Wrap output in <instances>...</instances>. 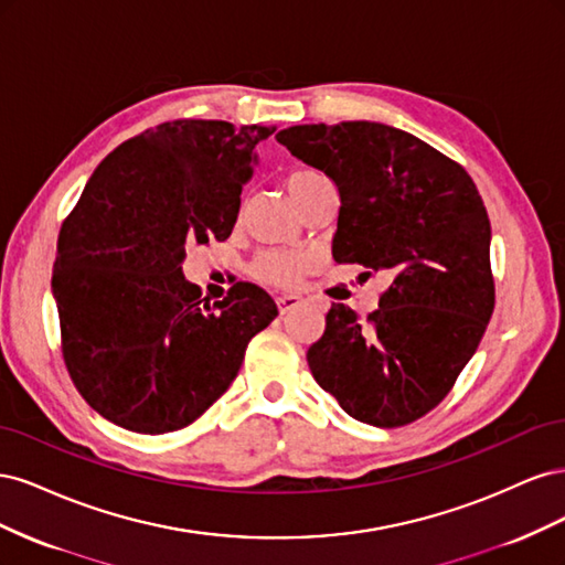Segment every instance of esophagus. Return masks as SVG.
<instances>
[{
  "mask_svg": "<svg viewBox=\"0 0 565 565\" xmlns=\"http://www.w3.org/2000/svg\"><path fill=\"white\" fill-rule=\"evenodd\" d=\"M276 303H278L280 313H287L289 309H297L299 303H303V299L299 295H280V297H276Z\"/></svg>",
  "mask_w": 565,
  "mask_h": 565,
  "instance_id": "obj_1",
  "label": "esophagus"
}]
</instances>
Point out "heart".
<instances>
[{
    "instance_id": "b5f03b06",
    "label": "heart",
    "mask_w": 565,
    "mask_h": 565,
    "mask_svg": "<svg viewBox=\"0 0 565 565\" xmlns=\"http://www.w3.org/2000/svg\"><path fill=\"white\" fill-rule=\"evenodd\" d=\"M324 174L318 172L313 167H297L285 177V185L289 195L297 202L309 188L318 181H322ZM303 270V262L295 254H285V252H262L256 256L252 264V273L256 280L268 282V285H289L299 278V273Z\"/></svg>"
}]
</instances>
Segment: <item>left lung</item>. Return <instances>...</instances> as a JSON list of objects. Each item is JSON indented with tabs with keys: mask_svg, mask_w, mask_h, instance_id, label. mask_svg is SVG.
<instances>
[{
	"mask_svg": "<svg viewBox=\"0 0 565 565\" xmlns=\"http://www.w3.org/2000/svg\"><path fill=\"white\" fill-rule=\"evenodd\" d=\"M339 191L332 256L384 270L365 320L332 303L311 344L316 382L353 419L393 429L448 396L494 309L490 218L467 169L380 122L297 125L276 134Z\"/></svg>",
	"mask_w": 565,
	"mask_h": 565,
	"instance_id": "left-lung-1",
	"label": "left lung"
}]
</instances>
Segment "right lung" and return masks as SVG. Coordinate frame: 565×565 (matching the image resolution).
<instances>
[{
    "mask_svg": "<svg viewBox=\"0 0 565 565\" xmlns=\"http://www.w3.org/2000/svg\"><path fill=\"white\" fill-rule=\"evenodd\" d=\"M276 127L174 119L117 146L65 216L51 289L67 374L100 417L136 434L193 424L278 316L237 282L202 303L183 278L185 247L226 241L256 146Z\"/></svg>",
    "mask_w": 565,
    "mask_h": 565,
    "instance_id": "right-lung-1",
    "label": "right lung"
}]
</instances>
